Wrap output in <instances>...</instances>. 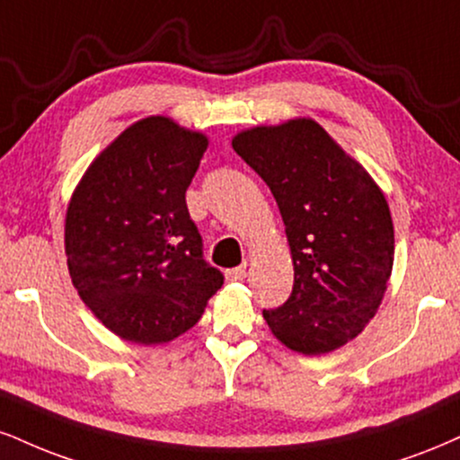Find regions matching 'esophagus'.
<instances>
[{"instance_id": "1", "label": "esophagus", "mask_w": 460, "mask_h": 460, "mask_svg": "<svg viewBox=\"0 0 460 460\" xmlns=\"http://www.w3.org/2000/svg\"><path fill=\"white\" fill-rule=\"evenodd\" d=\"M225 276H226V280H244L246 279V268H244V265H240V268H231V270H226Z\"/></svg>"}]
</instances>
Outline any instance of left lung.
Returning a JSON list of instances; mask_svg holds the SVG:
<instances>
[{"mask_svg": "<svg viewBox=\"0 0 460 460\" xmlns=\"http://www.w3.org/2000/svg\"><path fill=\"white\" fill-rule=\"evenodd\" d=\"M234 149L272 190L291 248L293 291L263 319L304 356L339 349L388 289L394 226L384 192L314 119L237 132Z\"/></svg>", "mask_w": 460, "mask_h": 460, "instance_id": "1", "label": "left lung"}]
</instances>
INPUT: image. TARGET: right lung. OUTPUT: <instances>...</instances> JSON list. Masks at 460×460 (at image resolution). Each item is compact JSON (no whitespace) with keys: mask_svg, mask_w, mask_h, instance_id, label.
I'll return each mask as SVG.
<instances>
[{"mask_svg":"<svg viewBox=\"0 0 460 460\" xmlns=\"http://www.w3.org/2000/svg\"><path fill=\"white\" fill-rule=\"evenodd\" d=\"M206 149V135L152 115L102 149L72 192L64 235L72 285L124 341L177 339L223 287L186 208Z\"/></svg>","mask_w":460,"mask_h":460,"instance_id":"obj_1","label":"right lung"}]
</instances>
